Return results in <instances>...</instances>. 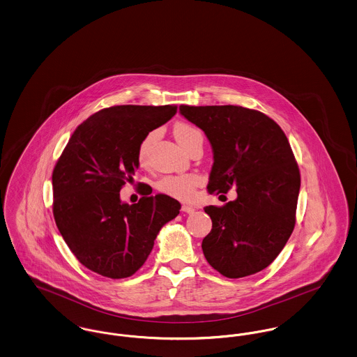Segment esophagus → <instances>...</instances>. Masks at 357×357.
<instances>
[{
	"instance_id": "1",
	"label": "esophagus",
	"mask_w": 357,
	"mask_h": 357,
	"mask_svg": "<svg viewBox=\"0 0 357 357\" xmlns=\"http://www.w3.org/2000/svg\"><path fill=\"white\" fill-rule=\"evenodd\" d=\"M182 211L187 213V214H192V213L195 211V208L191 207V206H188V204H183V206H182Z\"/></svg>"
}]
</instances>
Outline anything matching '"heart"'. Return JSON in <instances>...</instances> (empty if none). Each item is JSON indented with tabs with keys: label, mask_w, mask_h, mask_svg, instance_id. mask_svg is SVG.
Instances as JSON below:
<instances>
[{
	"label": "heart",
	"mask_w": 357,
	"mask_h": 357,
	"mask_svg": "<svg viewBox=\"0 0 357 357\" xmlns=\"http://www.w3.org/2000/svg\"><path fill=\"white\" fill-rule=\"evenodd\" d=\"M172 132H174L176 142L185 150L195 139L202 137L201 131L197 127H194L192 124H188V123H183V121L176 123L174 126V128H172ZM150 139H151V135L147 136L142 142V144L139 147V160L140 162H144V159H146V153H147V147H149ZM199 182H201L199 176L194 175V174L172 175V176H165L163 179H160L159 183H158V188L162 192L171 195L174 198L186 201V199H190L194 195L195 187L199 185Z\"/></svg>",
	"instance_id": "heart-1"
}]
</instances>
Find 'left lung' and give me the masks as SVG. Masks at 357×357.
Here are the masks:
<instances>
[{"label": "left lung", "mask_w": 357, "mask_h": 357, "mask_svg": "<svg viewBox=\"0 0 357 357\" xmlns=\"http://www.w3.org/2000/svg\"><path fill=\"white\" fill-rule=\"evenodd\" d=\"M213 149L208 192L237 187V199L206 206L213 222L202 241L207 262L227 278L269 266L296 223L300 170L281 127L265 114L239 105H181Z\"/></svg>", "instance_id": "left-lung-1"}]
</instances>
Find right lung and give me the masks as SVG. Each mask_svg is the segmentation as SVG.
Wrapping results in <instances>:
<instances>
[{
  "label": "right lung",
  "mask_w": 357,
  "mask_h": 357,
  "mask_svg": "<svg viewBox=\"0 0 357 357\" xmlns=\"http://www.w3.org/2000/svg\"><path fill=\"white\" fill-rule=\"evenodd\" d=\"M176 114L175 105H115L84 120L70 136L53 175V215L75 257L92 272L126 278L151 253L160 229L181 204L165 194L121 202L134 181L139 147L149 132Z\"/></svg>",
  "instance_id": "1"
}]
</instances>
